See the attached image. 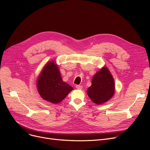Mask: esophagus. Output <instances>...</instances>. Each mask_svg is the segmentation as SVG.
I'll list each match as a JSON object with an SVG mask.
<instances>
[{
  "instance_id": "obj_1",
  "label": "esophagus",
  "mask_w": 150,
  "mask_h": 150,
  "mask_svg": "<svg viewBox=\"0 0 150 150\" xmlns=\"http://www.w3.org/2000/svg\"><path fill=\"white\" fill-rule=\"evenodd\" d=\"M76 88L78 90H81L83 89V86L81 85H76Z\"/></svg>"
}]
</instances>
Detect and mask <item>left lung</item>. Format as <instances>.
Wrapping results in <instances>:
<instances>
[{
    "mask_svg": "<svg viewBox=\"0 0 150 150\" xmlns=\"http://www.w3.org/2000/svg\"><path fill=\"white\" fill-rule=\"evenodd\" d=\"M115 92L114 78L107 67L104 66L93 75L87 93L94 103L101 105L111 99Z\"/></svg>",
    "mask_w": 150,
    "mask_h": 150,
    "instance_id": "left-lung-1",
    "label": "left lung"
}]
</instances>
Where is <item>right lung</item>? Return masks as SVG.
<instances>
[{"instance_id":"right-lung-1","label":"right lung","mask_w":150,"mask_h":150,"mask_svg":"<svg viewBox=\"0 0 150 150\" xmlns=\"http://www.w3.org/2000/svg\"><path fill=\"white\" fill-rule=\"evenodd\" d=\"M36 83L40 96L53 104L60 103L74 89L72 86L62 81L55 61L46 63L38 76Z\"/></svg>"}]
</instances>
